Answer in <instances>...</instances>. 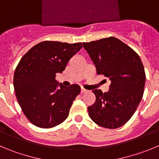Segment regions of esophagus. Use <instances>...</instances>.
<instances>
[{
  "label": "esophagus",
  "instance_id": "esophagus-1",
  "mask_svg": "<svg viewBox=\"0 0 159 159\" xmlns=\"http://www.w3.org/2000/svg\"><path fill=\"white\" fill-rule=\"evenodd\" d=\"M88 92H89V90L81 88V93H88Z\"/></svg>",
  "mask_w": 159,
  "mask_h": 159
}]
</instances>
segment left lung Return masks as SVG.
<instances>
[{"label": "left lung", "instance_id": "left-lung-1", "mask_svg": "<svg viewBox=\"0 0 159 159\" xmlns=\"http://www.w3.org/2000/svg\"><path fill=\"white\" fill-rule=\"evenodd\" d=\"M83 47L96 73L111 81L107 93L93 90L96 101L88 107L89 115L103 128H119L131 118L143 97L146 75L141 59L133 48L114 37L84 42Z\"/></svg>", "mask_w": 159, "mask_h": 159}]
</instances>
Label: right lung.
Returning <instances> with one entry per match:
<instances>
[{
	"instance_id": "obj_1",
	"label": "right lung",
	"mask_w": 159,
	"mask_h": 159,
	"mask_svg": "<svg viewBox=\"0 0 159 159\" xmlns=\"http://www.w3.org/2000/svg\"><path fill=\"white\" fill-rule=\"evenodd\" d=\"M81 43L44 41L31 48L15 70L13 84L18 103L27 119L36 126L49 129L61 124L81 91L78 84L63 86L56 80Z\"/></svg>"
}]
</instances>
